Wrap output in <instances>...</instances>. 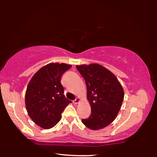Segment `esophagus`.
<instances>
[{"instance_id":"obj_1","label":"esophagus","mask_w":157,"mask_h":157,"mask_svg":"<svg viewBox=\"0 0 157 157\" xmlns=\"http://www.w3.org/2000/svg\"><path fill=\"white\" fill-rule=\"evenodd\" d=\"M79 102H80V99H79V98H75V99L73 101V104H75V105H76V104H78V103H79Z\"/></svg>"}]
</instances>
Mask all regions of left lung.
Segmentation results:
<instances>
[{
  "label": "left lung",
  "mask_w": 157,
  "mask_h": 157,
  "mask_svg": "<svg viewBox=\"0 0 157 157\" xmlns=\"http://www.w3.org/2000/svg\"><path fill=\"white\" fill-rule=\"evenodd\" d=\"M87 88V99L91 107V115L82 122L88 128L102 129L115 120L124 98V91L116 77L97 63L76 66Z\"/></svg>",
  "instance_id": "8db88e82"
}]
</instances>
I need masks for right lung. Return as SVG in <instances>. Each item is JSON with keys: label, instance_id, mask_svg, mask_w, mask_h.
<instances>
[{"label": "right lung", "instance_id": "right-lung-1", "mask_svg": "<svg viewBox=\"0 0 157 157\" xmlns=\"http://www.w3.org/2000/svg\"><path fill=\"white\" fill-rule=\"evenodd\" d=\"M71 65L52 63L39 69L31 79L25 93L26 109L32 120L44 129L60 121L62 113L71 101L64 95L61 84L63 73Z\"/></svg>", "mask_w": 157, "mask_h": 157}]
</instances>
